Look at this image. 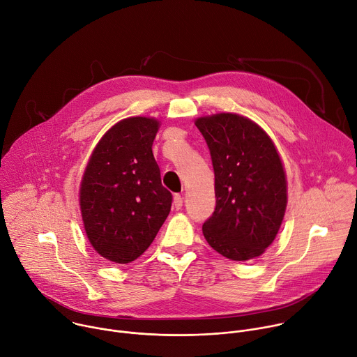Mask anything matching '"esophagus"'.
I'll return each mask as SVG.
<instances>
[{"instance_id": "obj_1", "label": "esophagus", "mask_w": 357, "mask_h": 357, "mask_svg": "<svg viewBox=\"0 0 357 357\" xmlns=\"http://www.w3.org/2000/svg\"><path fill=\"white\" fill-rule=\"evenodd\" d=\"M182 205H183V197H182L179 193H176V195L174 196V206H175L176 209H181Z\"/></svg>"}]
</instances>
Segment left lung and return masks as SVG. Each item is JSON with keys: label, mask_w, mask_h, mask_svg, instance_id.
Here are the masks:
<instances>
[{"label": "left lung", "mask_w": 357, "mask_h": 357, "mask_svg": "<svg viewBox=\"0 0 357 357\" xmlns=\"http://www.w3.org/2000/svg\"><path fill=\"white\" fill-rule=\"evenodd\" d=\"M211 151L216 206L203 223L223 257L245 261L274 241L287 206L282 162L270 137L251 120L222 113L196 120Z\"/></svg>", "instance_id": "left-lung-1"}]
</instances>
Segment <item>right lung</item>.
<instances>
[{
  "label": "right lung",
  "mask_w": 357,
  "mask_h": 357,
  "mask_svg": "<svg viewBox=\"0 0 357 357\" xmlns=\"http://www.w3.org/2000/svg\"><path fill=\"white\" fill-rule=\"evenodd\" d=\"M160 123L131 117L117 123L94 148L80 186L84 230L93 248L113 263L138 259L172 206L152 154Z\"/></svg>",
  "instance_id": "add662e5"
}]
</instances>
